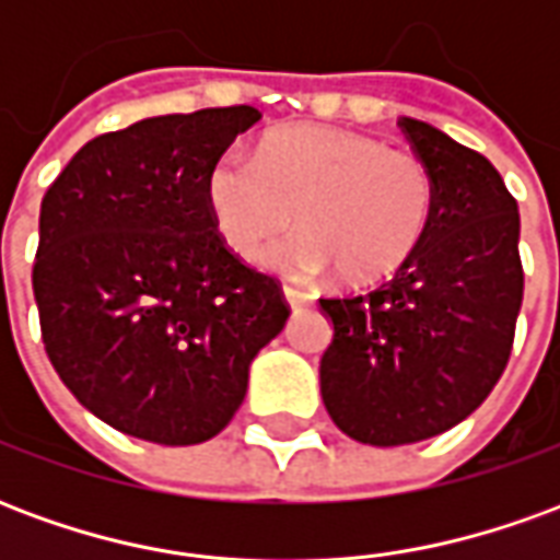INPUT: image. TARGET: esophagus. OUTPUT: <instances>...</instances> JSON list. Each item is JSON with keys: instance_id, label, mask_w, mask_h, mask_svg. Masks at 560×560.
<instances>
[{"instance_id": "esophagus-1", "label": "esophagus", "mask_w": 560, "mask_h": 560, "mask_svg": "<svg viewBox=\"0 0 560 560\" xmlns=\"http://www.w3.org/2000/svg\"><path fill=\"white\" fill-rule=\"evenodd\" d=\"M284 300L291 308H303V305H312V293L308 291H300V288H293V284H284Z\"/></svg>"}]
</instances>
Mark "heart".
I'll list each match as a JSON object with an SVG mask.
<instances>
[{
  "instance_id": "obj_1",
  "label": "heart",
  "mask_w": 560,
  "mask_h": 560,
  "mask_svg": "<svg viewBox=\"0 0 560 560\" xmlns=\"http://www.w3.org/2000/svg\"><path fill=\"white\" fill-rule=\"evenodd\" d=\"M215 231L240 257L272 245L267 264L293 279L336 267L341 279L372 284L399 272L425 240L434 212L429 164L411 149L327 126L272 131L257 159L224 152L207 173Z\"/></svg>"
}]
</instances>
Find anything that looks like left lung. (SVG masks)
Returning a JSON list of instances; mask_svg holds the SVG:
<instances>
[{"label":"left lung","mask_w":560,"mask_h":560,"mask_svg":"<svg viewBox=\"0 0 560 560\" xmlns=\"http://www.w3.org/2000/svg\"><path fill=\"white\" fill-rule=\"evenodd\" d=\"M434 179L417 255L365 293L324 296L320 396L353 441L417 444L480 408L504 375L522 308L518 207L501 173L420 119H399Z\"/></svg>","instance_id":"left-lung-1"}]
</instances>
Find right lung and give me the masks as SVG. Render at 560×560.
<instances>
[{"instance_id": "obj_1", "label": "right lung", "mask_w": 560, "mask_h": 560, "mask_svg": "<svg viewBox=\"0 0 560 560\" xmlns=\"http://www.w3.org/2000/svg\"><path fill=\"white\" fill-rule=\"evenodd\" d=\"M257 119L248 104L140 119L90 140L44 195L32 267L44 351L122 434L215 438L291 315L279 281L233 255L207 207L212 161Z\"/></svg>"}]
</instances>
